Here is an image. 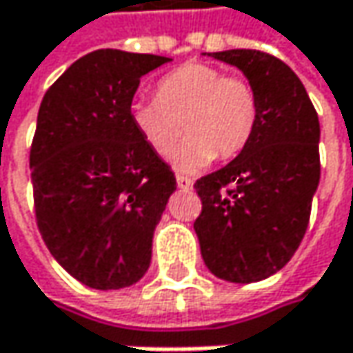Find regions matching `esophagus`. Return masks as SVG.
I'll use <instances>...</instances> for the list:
<instances>
[{
	"instance_id": "1",
	"label": "esophagus",
	"mask_w": 353,
	"mask_h": 353,
	"mask_svg": "<svg viewBox=\"0 0 353 353\" xmlns=\"http://www.w3.org/2000/svg\"><path fill=\"white\" fill-rule=\"evenodd\" d=\"M176 181H177V188H179V190H190V188L194 185V181H192L190 177L179 176V174L176 176Z\"/></svg>"
}]
</instances>
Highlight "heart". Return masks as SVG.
Segmentation results:
<instances>
[{
	"label": "heart",
	"instance_id": "heart-1",
	"mask_svg": "<svg viewBox=\"0 0 353 353\" xmlns=\"http://www.w3.org/2000/svg\"><path fill=\"white\" fill-rule=\"evenodd\" d=\"M257 112V94L247 79L204 63L177 67L159 79L157 98L134 100L128 108L134 130L159 157L170 155L188 132L174 155V163L188 172L216 155H239L253 137Z\"/></svg>",
	"mask_w": 353,
	"mask_h": 353
}]
</instances>
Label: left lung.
Returning a JSON list of instances; mask_svg holds the SVG:
<instances>
[{
  "instance_id": "8db88e82",
  "label": "left lung",
  "mask_w": 353,
  "mask_h": 353,
  "mask_svg": "<svg viewBox=\"0 0 353 353\" xmlns=\"http://www.w3.org/2000/svg\"><path fill=\"white\" fill-rule=\"evenodd\" d=\"M210 57L245 73L259 112L245 149L194 183L202 200L194 231L216 278L251 284L282 270L307 233L321 177L319 116L296 73L274 54L233 48Z\"/></svg>"
}]
</instances>
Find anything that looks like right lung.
Returning <instances> with one entry per match:
<instances>
[{
	"mask_svg": "<svg viewBox=\"0 0 353 353\" xmlns=\"http://www.w3.org/2000/svg\"><path fill=\"white\" fill-rule=\"evenodd\" d=\"M170 61L94 50L48 88L38 110L36 225L52 257L90 288H124L149 270L176 176L134 130L128 108L141 77Z\"/></svg>",
	"mask_w": 353,
	"mask_h": 353,
	"instance_id": "obj_1",
	"label": "right lung"
}]
</instances>
